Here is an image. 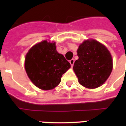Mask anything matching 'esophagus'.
<instances>
[{"instance_id":"34e87169","label":"esophagus","mask_w":126,"mask_h":126,"mask_svg":"<svg viewBox=\"0 0 126 126\" xmlns=\"http://www.w3.org/2000/svg\"><path fill=\"white\" fill-rule=\"evenodd\" d=\"M69 62H70V63H71V66L73 67V65H74V63H75V59H71V60H70V61H69Z\"/></svg>"}]
</instances>
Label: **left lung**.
<instances>
[{
  "label": "left lung",
  "instance_id": "8db88e82",
  "mask_svg": "<svg viewBox=\"0 0 126 126\" xmlns=\"http://www.w3.org/2000/svg\"><path fill=\"white\" fill-rule=\"evenodd\" d=\"M77 55L73 70L82 86L94 89L105 82L112 70V59L103 44L93 39L85 40L79 46Z\"/></svg>",
  "mask_w": 126,
  "mask_h": 126
}]
</instances>
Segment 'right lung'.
<instances>
[{"mask_svg": "<svg viewBox=\"0 0 126 126\" xmlns=\"http://www.w3.org/2000/svg\"><path fill=\"white\" fill-rule=\"evenodd\" d=\"M71 64L56 50L55 42L47 40L33 46L27 53L25 68L34 86L41 90H49L60 83L62 75Z\"/></svg>", "mask_w": 126, "mask_h": 126, "instance_id": "add662e5", "label": "right lung"}]
</instances>
